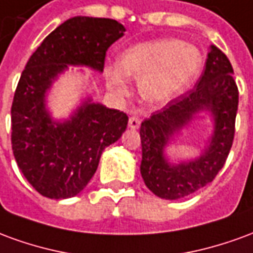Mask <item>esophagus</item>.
<instances>
[{"mask_svg":"<svg viewBox=\"0 0 253 253\" xmlns=\"http://www.w3.org/2000/svg\"><path fill=\"white\" fill-rule=\"evenodd\" d=\"M141 125V121H139V118L135 115H132L128 118V126L131 127V128H138Z\"/></svg>","mask_w":253,"mask_h":253,"instance_id":"34e87169","label":"esophagus"}]
</instances>
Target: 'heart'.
<instances>
[{
	"label": "heart",
	"mask_w": 253,
	"mask_h": 253,
	"mask_svg": "<svg viewBox=\"0 0 253 253\" xmlns=\"http://www.w3.org/2000/svg\"><path fill=\"white\" fill-rule=\"evenodd\" d=\"M202 55L196 47L180 39H160L127 48L118 58V67L107 70V85L126 96V77L139 80V90L152 103H163L180 93L198 76Z\"/></svg>",
	"instance_id": "obj_1"
}]
</instances>
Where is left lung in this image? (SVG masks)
<instances>
[{"label": "left lung", "instance_id": "left-lung-1", "mask_svg": "<svg viewBox=\"0 0 253 253\" xmlns=\"http://www.w3.org/2000/svg\"><path fill=\"white\" fill-rule=\"evenodd\" d=\"M233 67L218 47L211 46L205 70L192 89L172 99L141 125L142 163L141 175L154 195L163 199H180L211 183L222 169L233 145L239 89ZM214 115V135L205 154L195 162L170 166L164 159L169 137L199 110Z\"/></svg>", "mask_w": 253, "mask_h": 253}]
</instances>
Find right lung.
I'll use <instances>...</instances> for the list:
<instances>
[{
    "instance_id": "1",
    "label": "right lung",
    "mask_w": 253,
    "mask_h": 253,
    "mask_svg": "<svg viewBox=\"0 0 253 253\" xmlns=\"http://www.w3.org/2000/svg\"><path fill=\"white\" fill-rule=\"evenodd\" d=\"M112 19L73 17L52 31L31 55L12 103V149L25 179L51 199L76 196L97 169L101 153L126 130L128 116L86 101L72 121L54 125L44 93L67 65L103 72L107 50L125 34Z\"/></svg>"
}]
</instances>
